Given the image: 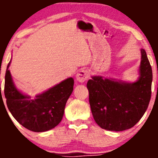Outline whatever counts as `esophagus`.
<instances>
[{
  "instance_id": "esophagus-1",
  "label": "esophagus",
  "mask_w": 158,
  "mask_h": 158,
  "mask_svg": "<svg viewBox=\"0 0 158 158\" xmlns=\"http://www.w3.org/2000/svg\"><path fill=\"white\" fill-rule=\"evenodd\" d=\"M89 71H88L87 69H82L77 73L76 77L77 81L81 82V83H83V82H85L86 80H87L88 78H89Z\"/></svg>"
}]
</instances>
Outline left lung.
<instances>
[{"instance_id": "left-lung-1", "label": "left lung", "mask_w": 158, "mask_h": 158, "mask_svg": "<svg viewBox=\"0 0 158 158\" xmlns=\"http://www.w3.org/2000/svg\"><path fill=\"white\" fill-rule=\"evenodd\" d=\"M139 77L135 82L94 76L87 88L93 118L104 130L122 131L133 127L147 109L151 98L152 68L146 51L141 50Z\"/></svg>"}]
</instances>
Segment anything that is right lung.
<instances>
[{"label":"right lung","mask_w":158,"mask_h":158,"mask_svg":"<svg viewBox=\"0 0 158 158\" xmlns=\"http://www.w3.org/2000/svg\"><path fill=\"white\" fill-rule=\"evenodd\" d=\"M10 63L5 73V96L12 116L22 126L34 132H44L55 127L62 121L65 104L73 90V79L67 78L32 99L16 88L8 70Z\"/></svg>","instance_id":"1"}]
</instances>
